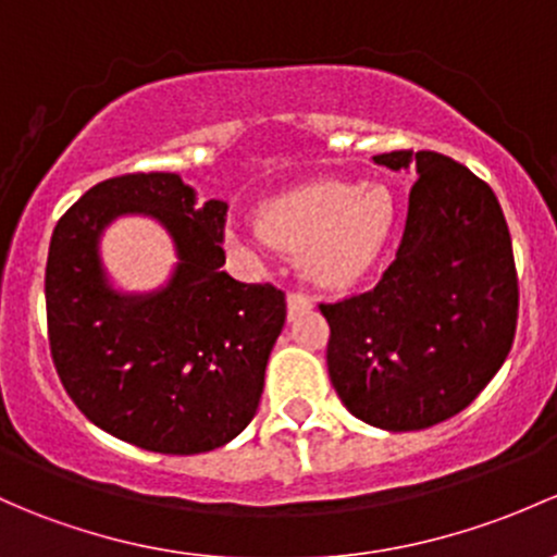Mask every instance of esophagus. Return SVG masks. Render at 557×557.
<instances>
[{
  "label": "esophagus",
  "instance_id": "obj_1",
  "mask_svg": "<svg viewBox=\"0 0 557 557\" xmlns=\"http://www.w3.org/2000/svg\"><path fill=\"white\" fill-rule=\"evenodd\" d=\"M312 309V298L307 294H301V290H290L288 294V314L290 318H296V314L301 312H309Z\"/></svg>",
  "mask_w": 557,
  "mask_h": 557
}]
</instances>
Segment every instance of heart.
<instances>
[{"label":"heart","instance_id":"b5f03b06","mask_svg":"<svg viewBox=\"0 0 557 557\" xmlns=\"http://www.w3.org/2000/svg\"><path fill=\"white\" fill-rule=\"evenodd\" d=\"M263 226L285 245H301L304 269L318 283L344 285L366 274L382 253L392 226V195L384 184L352 186L320 178L269 202ZM239 243H267L261 230L239 234Z\"/></svg>","mask_w":557,"mask_h":557}]
</instances>
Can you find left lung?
<instances>
[{"label":"left lung","instance_id":"8db88e82","mask_svg":"<svg viewBox=\"0 0 557 557\" xmlns=\"http://www.w3.org/2000/svg\"><path fill=\"white\" fill-rule=\"evenodd\" d=\"M419 175L395 261L368 294L320 304L327 373L347 411L389 432L465 411L496 376L518 323V274L499 200L437 151L373 157Z\"/></svg>","mask_w":557,"mask_h":557}]
</instances>
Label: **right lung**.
Segmentation results:
<instances>
[{
    "label": "right lung",
    "instance_id": "add662e5",
    "mask_svg": "<svg viewBox=\"0 0 557 557\" xmlns=\"http://www.w3.org/2000/svg\"><path fill=\"white\" fill-rule=\"evenodd\" d=\"M149 214L174 237L172 280L122 295L100 263L102 230ZM226 202H197L178 173L101 181L58 221L45 272L47 336L61 384L96 426L154 454H205L256 417L285 294L221 272Z\"/></svg>",
    "mask_w": 557,
    "mask_h": 557
}]
</instances>
